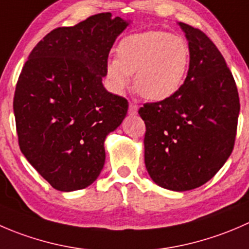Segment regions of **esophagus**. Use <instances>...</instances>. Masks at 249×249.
<instances>
[{"instance_id":"obj_1","label":"esophagus","mask_w":249,"mask_h":249,"mask_svg":"<svg viewBox=\"0 0 249 249\" xmlns=\"http://www.w3.org/2000/svg\"><path fill=\"white\" fill-rule=\"evenodd\" d=\"M128 114H129L130 116H134V115H137L138 114V105L134 104V103L129 104V107H128Z\"/></svg>"}]
</instances>
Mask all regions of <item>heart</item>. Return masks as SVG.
<instances>
[{
  "label": "heart",
  "instance_id": "1",
  "mask_svg": "<svg viewBox=\"0 0 249 249\" xmlns=\"http://www.w3.org/2000/svg\"><path fill=\"white\" fill-rule=\"evenodd\" d=\"M117 59L107 60L105 72L115 93L134 86L149 100L173 97L186 78L190 64V48L185 38L161 30H147L122 38L116 48Z\"/></svg>",
  "mask_w": 249,
  "mask_h": 249
}]
</instances>
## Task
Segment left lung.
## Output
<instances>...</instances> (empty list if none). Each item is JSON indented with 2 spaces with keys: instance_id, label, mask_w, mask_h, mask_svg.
Returning a JSON list of instances; mask_svg holds the SVG:
<instances>
[{
  "instance_id": "1",
  "label": "left lung",
  "mask_w": 249,
  "mask_h": 249,
  "mask_svg": "<svg viewBox=\"0 0 249 249\" xmlns=\"http://www.w3.org/2000/svg\"><path fill=\"white\" fill-rule=\"evenodd\" d=\"M190 48L188 76L168 99L146 103L145 166L152 180L172 191L207 183L235 144L240 99L225 59L205 34L179 23Z\"/></svg>"
}]
</instances>
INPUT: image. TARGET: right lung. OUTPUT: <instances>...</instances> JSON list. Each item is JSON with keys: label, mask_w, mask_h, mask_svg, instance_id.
<instances>
[{"label": "right lung", "mask_w": 249, "mask_h": 249, "mask_svg": "<svg viewBox=\"0 0 249 249\" xmlns=\"http://www.w3.org/2000/svg\"><path fill=\"white\" fill-rule=\"evenodd\" d=\"M128 24L100 13L54 29L21 70L13 102L19 146L56 190H81L99 177L105 138L127 115V100L102 81L110 49Z\"/></svg>", "instance_id": "right-lung-1"}]
</instances>
